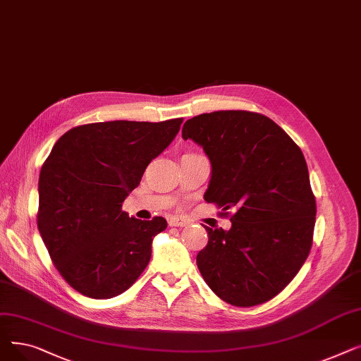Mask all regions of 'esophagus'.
<instances>
[{
	"instance_id": "34e87169",
	"label": "esophagus",
	"mask_w": 361,
	"mask_h": 361,
	"mask_svg": "<svg viewBox=\"0 0 361 361\" xmlns=\"http://www.w3.org/2000/svg\"><path fill=\"white\" fill-rule=\"evenodd\" d=\"M168 224H169V226H184V225H187V221L181 219V218H177V216H173V218L168 219Z\"/></svg>"
}]
</instances>
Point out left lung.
I'll list each match as a JSON object with an SVG mask.
<instances>
[{"label":"left lung","mask_w":361,"mask_h":361,"mask_svg":"<svg viewBox=\"0 0 361 361\" xmlns=\"http://www.w3.org/2000/svg\"><path fill=\"white\" fill-rule=\"evenodd\" d=\"M183 139L203 146L212 177L204 200L230 218L231 230L209 228L197 268L211 290L237 307L278 295L301 269L312 244L316 200L297 143L252 111L200 114Z\"/></svg>","instance_id":"obj_1"}]
</instances>
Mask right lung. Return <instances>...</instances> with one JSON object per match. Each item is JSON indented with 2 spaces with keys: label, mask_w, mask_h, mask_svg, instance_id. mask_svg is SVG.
<instances>
[{
  "label": "right lung",
  "mask_w": 361,
  "mask_h": 361,
  "mask_svg": "<svg viewBox=\"0 0 361 361\" xmlns=\"http://www.w3.org/2000/svg\"><path fill=\"white\" fill-rule=\"evenodd\" d=\"M181 123H90L54 145L41 168L37 230L54 267L75 291L112 298L147 267L152 240L166 221L130 218L121 207Z\"/></svg>",
  "instance_id": "add662e5"
}]
</instances>
